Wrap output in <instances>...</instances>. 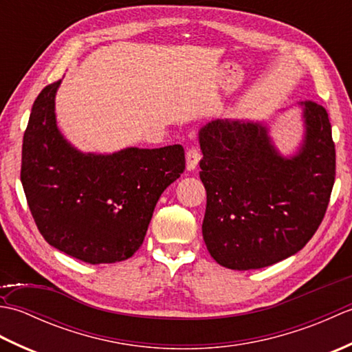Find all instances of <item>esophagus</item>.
Instances as JSON below:
<instances>
[{
    "instance_id": "esophagus-1",
    "label": "esophagus",
    "mask_w": 352,
    "mask_h": 352,
    "mask_svg": "<svg viewBox=\"0 0 352 352\" xmlns=\"http://www.w3.org/2000/svg\"><path fill=\"white\" fill-rule=\"evenodd\" d=\"M199 160H201V153L198 151V149H195V148L189 149L188 154H186V169L193 170L198 166Z\"/></svg>"
}]
</instances>
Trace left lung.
<instances>
[{"label":"left lung","mask_w":352,"mask_h":352,"mask_svg":"<svg viewBox=\"0 0 352 352\" xmlns=\"http://www.w3.org/2000/svg\"><path fill=\"white\" fill-rule=\"evenodd\" d=\"M302 139L284 155L265 121L213 119L198 131L207 192L203 237L216 263L271 266L302 250L324 219L336 175L327 110L304 101Z\"/></svg>","instance_id":"obj_1"}]
</instances>
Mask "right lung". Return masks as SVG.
Instances as JSON below:
<instances>
[{
  "label": "right lung",
  "mask_w": 352,
  "mask_h": 352,
  "mask_svg": "<svg viewBox=\"0 0 352 352\" xmlns=\"http://www.w3.org/2000/svg\"><path fill=\"white\" fill-rule=\"evenodd\" d=\"M37 96L22 142L21 182L51 246L85 263H116L144 243L160 195L184 170L182 145L83 153L58 130L56 94Z\"/></svg>",
  "instance_id": "1"
}]
</instances>
